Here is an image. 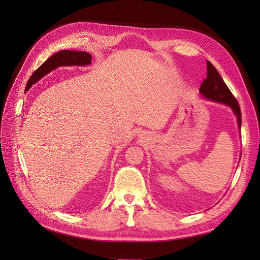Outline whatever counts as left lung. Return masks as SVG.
I'll use <instances>...</instances> for the list:
<instances>
[{
    "label": "left lung",
    "instance_id": "1",
    "mask_svg": "<svg viewBox=\"0 0 260 260\" xmlns=\"http://www.w3.org/2000/svg\"><path fill=\"white\" fill-rule=\"evenodd\" d=\"M200 92L206 99L216 101V102H219V103L230 106L233 109L234 114L237 115L238 124L241 129L242 114H241V109H240L238 101L234 98L232 92L229 90V88H228L226 84L222 80V78L219 75L218 70L214 67V65H212L209 60H207L206 79H204V81L202 82Z\"/></svg>",
    "mask_w": 260,
    "mask_h": 260
}]
</instances>
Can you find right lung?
<instances>
[{"instance_id": "1", "label": "right lung", "mask_w": 260, "mask_h": 260, "mask_svg": "<svg viewBox=\"0 0 260 260\" xmlns=\"http://www.w3.org/2000/svg\"><path fill=\"white\" fill-rule=\"evenodd\" d=\"M91 59H92L91 54L86 52L62 50L55 53L51 57L46 59L37 70H35V73L31 75V77L29 78V80L27 82L26 90H28L30 86L34 83H36L38 80H40L44 75L49 74L51 70L57 68L58 66L89 65L91 62Z\"/></svg>"}]
</instances>
